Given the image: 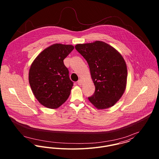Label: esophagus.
<instances>
[{
    "instance_id": "obj_1",
    "label": "esophagus",
    "mask_w": 159,
    "mask_h": 159,
    "mask_svg": "<svg viewBox=\"0 0 159 159\" xmlns=\"http://www.w3.org/2000/svg\"><path fill=\"white\" fill-rule=\"evenodd\" d=\"M77 83H78V85L81 86V85L82 84V83H83V81H82V80H79L77 81Z\"/></svg>"
}]
</instances>
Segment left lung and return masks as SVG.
Masks as SVG:
<instances>
[{"instance_id": "obj_1", "label": "left lung", "mask_w": 159, "mask_h": 159, "mask_svg": "<svg viewBox=\"0 0 159 159\" xmlns=\"http://www.w3.org/2000/svg\"><path fill=\"white\" fill-rule=\"evenodd\" d=\"M75 49L86 60L95 87L89 100L98 109L113 106L123 95L127 84V68L121 54L100 41L78 44Z\"/></svg>"}]
</instances>
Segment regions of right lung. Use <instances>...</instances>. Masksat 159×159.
Returning <instances> with one entry per match:
<instances>
[{"instance_id": "1", "label": "right lung", "mask_w": 159, "mask_h": 159, "mask_svg": "<svg viewBox=\"0 0 159 159\" xmlns=\"http://www.w3.org/2000/svg\"><path fill=\"white\" fill-rule=\"evenodd\" d=\"M73 49L70 45L54 44L39 54L30 66V88L37 100L45 107L57 108L68 99L73 82L64 59Z\"/></svg>"}]
</instances>
